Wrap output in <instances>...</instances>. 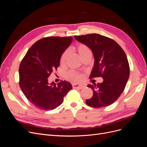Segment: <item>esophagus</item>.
<instances>
[{"instance_id": "obj_1", "label": "esophagus", "mask_w": 147, "mask_h": 147, "mask_svg": "<svg viewBox=\"0 0 147 147\" xmlns=\"http://www.w3.org/2000/svg\"><path fill=\"white\" fill-rule=\"evenodd\" d=\"M72 86L74 88L80 89V90H82V89L84 88L86 86L84 84H73Z\"/></svg>"}]
</instances>
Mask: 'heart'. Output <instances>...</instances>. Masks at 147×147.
<instances>
[{
  "label": "heart",
  "instance_id": "b5f03b06",
  "mask_svg": "<svg viewBox=\"0 0 147 147\" xmlns=\"http://www.w3.org/2000/svg\"><path fill=\"white\" fill-rule=\"evenodd\" d=\"M74 50L77 51V52L78 53L79 56H80L82 58L88 55L91 54L90 49L89 48L88 46L83 43L78 44L77 47L74 48ZM69 55V50H66L63 53V54L61 55L60 57V64L61 65H64L65 64L67 59ZM67 77L70 80H80L82 78V75L77 74V72H75L74 71H70V72L67 74Z\"/></svg>",
  "mask_w": 147,
  "mask_h": 147
}]
</instances>
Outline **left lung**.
<instances>
[{"mask_svg":"<svg viewBox=\"0 0 147 147\" xmlns=\"http://www.w3.org/2000/svg\"><path fill=\"white\" fill-rule=\"evenodd\" d=\"M76 40L90 48L94 55V64L90 78H103L101 83L89 84L93 96L86 100L94 108L109 106L121 96L129 77V65L122 48L113 40L97 34L74 37Z\"/></svg>","mask_w":147,"mask_h":147,"instance_id":"left-lung-1","label":"left lung"}]
</instances>
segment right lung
Instances as JSON below:
<instances>
[{"instance_id":"right-lung-1","label":"right lung","mask_w":147,"mask_h":147,"mask_svg":"<svg viewBox=\"0 0 147 147\" xmlns=\"http://www.w3.org/2000/svg\"><path fill=\"white\" fill-rule=\"evenodd\" d=\"M72 37H48L35 42L26 53L19 68L20 86L28 100L38 109L51 110L63 102L72 89L69 82L56 84L48 78L60 64L63 53L72 43Z\"/></svg>"}]
</instances>
